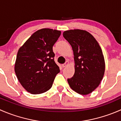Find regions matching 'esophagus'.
Segmentation results:
<instances>
[{
  "instance_id": "esophagus-1",
  "label": "esophagus",
  "mask_w": 121,
  "mask_h": 121,
  "mask_svg": "<svg viewBox=\"0 0 121 121\" xmlns=\"http://www.w3.org/2000/svg\"><path fill=\"white\" fill-rule=\"evenodd\" d=\"M68 64H69V62H68V61H67L65 62L64 64H63V65H62V67H65L67 66V65H68Z\"/></svg>"
}]
</instances>
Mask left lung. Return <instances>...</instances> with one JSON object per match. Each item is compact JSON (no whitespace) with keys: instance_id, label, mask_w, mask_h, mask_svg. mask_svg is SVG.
<instances>
[{"instance_id":"left-lung-1","label":"left lung","mask_w":121,"mask_h":121,"mask_svg":"<svg viewBox=\"0 0 121 121\" xmlns=\"http://www.w3.org/2000/svg\"><path fill=\"white\" fill-rule=\"evenodd\" d=\"M74 52L75 73L67 81L72 90L81 95L91 93L99 85L105 72L102 50L93 36L75 29L63 33Z\"/></svg>"}]
</instances>
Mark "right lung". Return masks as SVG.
Masks as SVG:
<instances>
[{"label":"right lung","mask_w":121,"mask_h":121,"mask_svg":"<svg viewBox=\"0 0 121 121\" xmlns=\"http://www.w3.org/2000/svg\"><path fill=\"white\" fill-rule=\"evenodd\" d=\"M60 35L58 30L40 29L19 48L14 71L20 83L30 94H39L49 90L60 73L54 60L53 46Z\"/></svg>","instance_id":"1"}]
</instances>
